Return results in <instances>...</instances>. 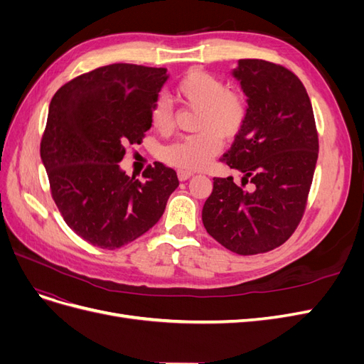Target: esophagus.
Instances as JSON below:
<instances>
[{
    "label": "esophagus",
    "mask_w": 364,
    "mask_h": 364,
    "mask_svg": "<svg viewBox=\"0 0 364 364\" xmlns=\"http://www.w3.org/2000/svg\"><path fill=\"white\" fill-rule=\"evenodd\" d=\"M191 176H193L191 171H183V170H179V171H178V178H179L181 182L188 181V179L191 178Z\"/></svg>",
    "instance_id": "esophagus-1"
}]
</instances>
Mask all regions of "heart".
Returning <instances> with one entry per match:
<instances>
[{"instance_id":"b5f03b06","label":"heart","mask_w":364,"mask_h":364,"mask_svg":"<svg viewBox=\"0 0 364 364\" xmlns=\"http://www.w3.org/2000/svg\"><path fill=\"white\" fill-rule=\"evenodd\" d=\"M174 95L186 107L199 111L194 123L197 134L165 146L161 158L183 171L202 170L222 150L220 137L234 139L243 130L249 114L247 97L237 87H228L223 79L202 68L186 71L174 85ZM150 123L158 134H171L174 109L168 98L158 97L153 102Z\"/></svg>"}]
</instances>
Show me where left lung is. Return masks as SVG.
<instances>
[{"label": "left lung", "instance_id": "left-lung-1", "mask_svg": "<svg viewBox=\"0 0 364 364\" xmlns=\"http://www.w3.org/2000/svg\"><path fill=\"white\" fill-rule=\"evenodd\" d=\"M234 77L247 95L243 130L220 159L243 178H214L202 222L238 255H257L287 241L306 208L318 155L313 106L305 86L282 65L241 59ZM250 181L256 190L242 186Z\"/></svg>", "mask_w": 364, "mask_h": 364}]
</instances>
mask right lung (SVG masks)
Wrapping results in <instances>:
<instances>
[{
  "label": "right lung",
  "mask_w": 364,
  "mask_h": 364,
  "mask_svg": "<svg viewBox=\"0 0 364 364\" xmlns=\"http://www.w3.org/2000/svg\"><path fill=\"white\" fill-rule=\"evenodd\" d=\"M167 70L112 63L85 73L54 94L41 139L54 203L87 243L114 250L146 234L164 214L178 174L162 162L144 182L119 168L126 146L141 144Z\"/></svg>",
  "instance_id": "add662e5"
}]
</instances>
